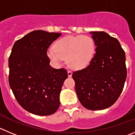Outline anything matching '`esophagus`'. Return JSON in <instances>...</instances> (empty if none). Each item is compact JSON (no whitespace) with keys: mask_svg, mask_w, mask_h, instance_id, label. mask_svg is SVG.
I'll list each match as a JSON object with an SVG mask.
<instances>
[{"mask_svg":"<svg viewBox=\"0 0 135 135\" xmlns=\"http://www.w3.org/2000/svg\"><path fill=\"white\" fill-rule=\"evenodd\" d=\"M67 73H68V76H69V77H70V76H72V75H73V73H72V71H70V70H68Z\"/></svg>","mask_w":135,"mask_h":135,"instance_id":"1","label":"esophagus"}]
</instances>
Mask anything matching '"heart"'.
Here are the masks:
<instances>
[{
  "label": "heart",
  "mask_w": 135,
  "mask_h": 135,
  "mask_svg": "<svg viewBox=\"0 0 135 135\" xmlns=\"http://www.w3.org/2000/svg\"><path fill=\"white\" fill-rule=\"evenodd\" d=\"M96 50L94 39L89 36H67L59 39L54 48L47 50V56L56 66H60L66 58L70 67L80 70L89 65Z\"/></svg>",
  "instance_id": "obj_1"
}]
</instances>
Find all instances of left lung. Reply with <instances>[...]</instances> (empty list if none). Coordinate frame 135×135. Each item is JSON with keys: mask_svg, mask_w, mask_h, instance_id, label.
<instances>
[{"mask_svg": "<svg viewBox=\"0 0 135 135\" xmlns=\"http://www.w3.org/2000/svg\"><path fill=\"white\" fill-rule=\"evenodd\" d=\"M96 50L89 65L73 73L75 90L89 110L110 107L121 94L127 79L125 53L120 42L105 32H90Z\"/></svg>", "mask_w": 135, "mask_h": 135, "instance_id": "left-lung-1", "label": "left lung"}]
</instances>
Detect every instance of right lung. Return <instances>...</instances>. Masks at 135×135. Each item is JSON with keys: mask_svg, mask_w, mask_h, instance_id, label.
I'll list each match as a JSON object with an SVG mask.
<instances>
[{"mask_svg": "<svg viewBox=\"0 0 135 135\" xmlns=\"http://www.w3.org/2000/svg\"><path fill=\"white\" fill-rule=\"evenodd\" d=\"M61 35L35 31L12 46L8 59L10 86L20 105L34 114L50 115L60 105V93L67 71L50 66L46 52Z\"/></svg>", "mask_w": 135, "mask_h": 135, "instance_id": "1", "label": "right lung"}]
</instances>
